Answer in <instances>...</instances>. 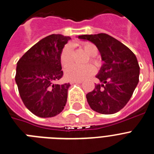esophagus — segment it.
Listing matches in <instances>:
<instances>
[{
  "mask_svg": "<svg viewBox=\"0 0 154 154\" xmlns=\"http://www.w3.org/2000/svg\"><path fill=\"white\" fill-rule=\"evenodd\" d=\"M82 80H72L71 81V84H74V83H82Z\"/></svg>",
  "mask_w": 154,
  "mask_h": 154,
  "instance_id": "1",
  "label": "esophagus"
}]
</instances>
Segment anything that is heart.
<instances>
[{
    "mask_svg": "<svg viewBox=\"0 0 154 154\" xmlns=\"http://www.w3.org/2000/svg\"><path fill=\"white\" fill-rule=\"evenodd\" d=\"M84 51L90 56V61L96 63L94 57L98 54V50L94 44L90 42H84L80 44ZM73 60V49L71 45H66L63 48L60 56V61L63 67L66 68L70 65ZM95 69L92 65L87 64L84 66H79L72 64L65 70V76L69 80H84L89 78L94 73Z\"/></svg>",
    "mask_w": 154,
    "mask_h": 154,
    "instance_id": "b5f03b06",
    "label": "heart"
}]
</instances>
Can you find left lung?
Instances as JSON below:
<instances>
[{
    "label": "left lung",
    "instance_id": "left-lung-1",
    "mask_svg": "<svg viewBox=\"0 0 154 154\" xmlns=\"http://www.w3.org/2000/svg\"><path fill=\"white\" fill-rule=\"evenodd\" d=\"M99 51L103 61L96 75L100 83L86 94L92 110L103 115L117 113L127 104L139 82L140 66L128 47L106 33L82 35Z\"/></svg>",
    "mask_w": 154,
    "mask_h": 154
}]
</instances>
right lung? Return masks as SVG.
<instances>
[{
	"instance_id": "right-lung-1",
	"label": "right lung",
	"mask_w": 154,
	"mask_h": 154,
	"mask_svg": "<svg viewBox=\"0 0 154 154\" xmlns=\"http://www.w3.org/2000/svg\"><path fill=\"white\" fill-rule=\"evenodd\" d=\"M69 36L52 34L39 40L17 63L15 82L25 106L33 115L51 118L63 111L69 83H56L63 75L60 61Z\"/></svg>"
}]
</instances>
